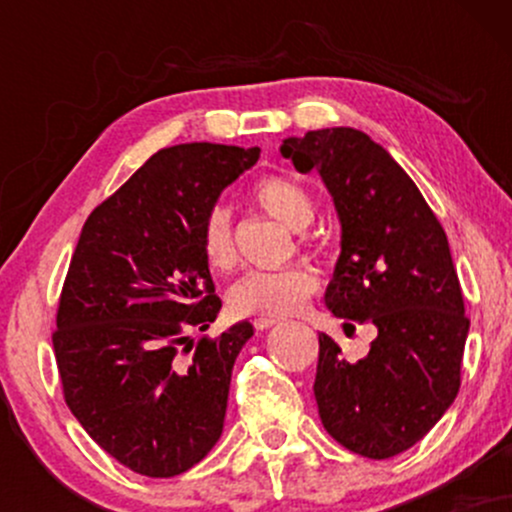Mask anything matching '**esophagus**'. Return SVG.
I'll return each mask as SVG.
<instances>
[{"instance_id": "esophagus-1", "label": "esophagus", "mask_w": 512, "mask_h": 512, "mask_svg": "<svg viewBox=\"0 0 512 512\" xmlns=\"http://www.w3.org/2000/svg\"><path fill=\"white\" fill-rule=\"evenodd\" d=\"M252 325H255V330H269V327L279 325V317H257Z\"/></svg>"}]
</instances>
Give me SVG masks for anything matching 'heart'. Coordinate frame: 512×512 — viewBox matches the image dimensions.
<instances>
[{"label": "heart", "instance_id": "b5f03b06", "mask_svg": "<svg viewBox=\"0 0 512 512\" xmlns=\"http://www.w3.org/2000/svg\"><path fill=\"white\" fill-rule=\"evenodd\" d=\"M252 199L289 228L303 231L315 219V199L303 185L281 175H267L252 187ZM199 250L214 272H228L236 264L231 219L223 207H214L202 223ZM317 274L308 264L281 269H257L240 276L228 291V305L243 317H281L296 313L317 291Z\"/></svg>", "mask_w": 512, "mask_h": 512}]
</instances>
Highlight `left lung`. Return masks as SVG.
Masks as SVG:
<instances>
[{"label":"left lung","mask_w":512,"mask_h":512,"mask_svg":"<svg viewBox=\"0 0 512 512\" xmlns=\"http://www.w3.org/2000/svg\"><path fill=\"white\" fill-rule=\"evenodd\" d=\"M281 154L320 173L342 223L327 308L378 327L356 363L320 334L322 426L346 450L387 460L419 443L460 390L469 320L448 236L414 180L358 129H315L286 139Z\"/></svg>","instance_id":"obj_1"}]
</instances>
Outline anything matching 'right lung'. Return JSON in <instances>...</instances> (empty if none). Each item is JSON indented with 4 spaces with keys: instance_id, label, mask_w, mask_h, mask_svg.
Wrapping results in <instances>:
<instances>
[{
    "instance_id": "right-lung-1",
    "label": "right lung",
    "mask_w": 512,
    "mask_h": 512,
    "mask_svg": "<svg viewBox=\"0 0 512 512\" xmlns=\"http://www.w3.org/2000/svg\"><path fill=\"white\" fill-rule=\"evenodd\" d=\"M257 158V146H168L81 228L52 332L64 402L108 455L144 477L187 472L221 438L231 370L252 325L202 337L195 349L187 342L221 310L199 233Z\"/></svg>"
}]
</instances>
